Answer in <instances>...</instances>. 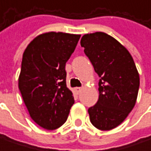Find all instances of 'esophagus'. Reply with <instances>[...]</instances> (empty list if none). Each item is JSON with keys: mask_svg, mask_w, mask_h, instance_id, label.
<instances>
[{"mask_svg": "<svg viewBox=\"0 0 151 151\" xmlns=\"http://www.w3.org/2000/svg\"><path fill=\"white\" fill-rule=\"evenodd\" d=\"M82 89H83V88H80V87H78V88H75V91H76L77 94H79V93L82 91Z\"/></svg>", "mask_w": 151, "mask_h": 151, "instance_id": "esophagus-1", "label": "esophagus"}]
</instances>
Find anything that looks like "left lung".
I'll use <instances>...</instances> for the list:
<instances>
[{
    "mask_svg": "<svg viewBox=\"0 0 151 151\" xmlns=\"http://www.w3.org/2000/svg\"><path fill=\"white\" fill-rule=\"evenodd\" d=\"M81 46L100 77L98 101L88 109L90 122L98 129L110 130L123 123L134 108L139 74L129 52L105 33L84 35Z\"/></svg>",
    "mask_w": 151,
    "mask_h": 151,
    "instance_id": "1",
    "label": "left lung"
}]
</instances>
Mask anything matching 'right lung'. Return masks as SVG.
Here are the masks:
<instances>
[{"label":"right lung","mask_w":151,"mask_h":151,"mask_svg":"<svg viewBox=\"0 0 151 151\" xmlns=\"http://www.w3.org/2000/svg\"><path fill=\"white\" fill-rule=\"evenodd\" d=\"M80 37L45 33L35 37L23 53L19 89L31 118L43 129L61 127L75 103L67 88L65 65Z\"/></svg>","instance_id":"1"}]
</instances>
